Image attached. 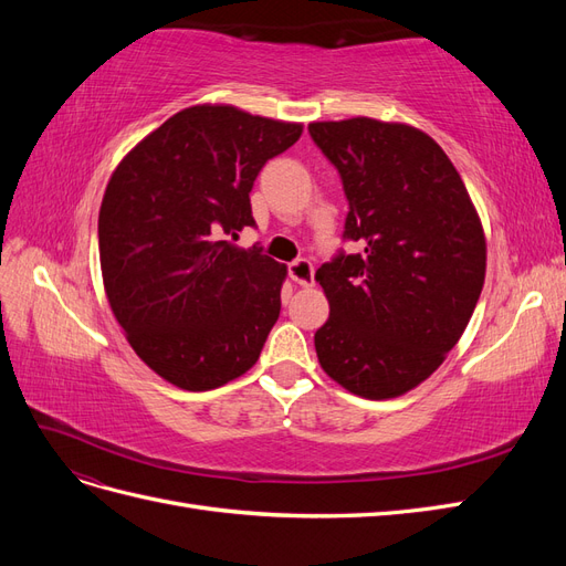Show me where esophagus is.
I'll use <instances>...</instances> for the list:
<instances>
[{
	"label": "esophagus",
	"instance_id": "esophagus-1",
	"mask_svg": "<svg viewBox=\"0 0 566 566\" xmlns=\"http://www.w3.org/2000/svg\"><path fill=\"white\" fill-rule=\"evenodd\" d=\"M287 273H290V279H293L297 285H304V287L314 285V266H312V262L297 260V262H293V264L287 266Z\"/></svg>",
	"mask_w": 566,
	"mask_h": 566
}]
</instances>
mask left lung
<instances>
[{
  "label": "left lung",
  "instance_id": "left-lung-1",
  "mask_svg": "<svg viewBox=\"0 0 566 566\" xmlns=\"http://www.w3.org/2000/svg\"><path fill=\"white\" fill-rule=\"evenodd\" d=\"M349 200L339 254L316 271L331 316L321 368L370 401L401 397L465 333L486 276V235L447 153L418 127L375 117L312 123Z\"/></svg>",
  "mask_w": 566,
  "mask_h": 566
}]
</instances>
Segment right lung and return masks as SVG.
Wrapping results in <instances>:
<instances>
[{"label":"right lung","instance_id":"1","mask_svg":"<svg viewBox=\"0 0 566 566\" xmlns=\"http://www.w3.org/2000/svg\"><path fill=\"white\" fill-rule=\"evenodd\" d=\"M302 129L198 104L144 136L111 175L98 210L106 297L136 356L179 389L241 378L279 321L287 266L224 235L254 227L252 184Z\"/></svg>","mask_w":566,"mask_h":566}]
</instances>
